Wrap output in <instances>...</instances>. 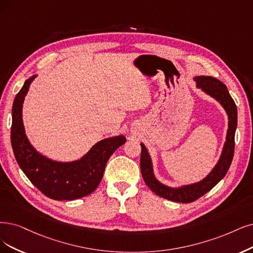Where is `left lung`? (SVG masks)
Here are the masks:
<instances>
[{"instance_id":"1","label":"left lung","mask_w":253,"mask_h":253,"mask_svg":"<svg viewBox=\"0 0 253 253\" xmlns=\"http://www.w3.org/2000/svg\"><path fill=\"white\" fill-rule=\"evenodd\" d=\"M194 80L198 88H201L205 93H208L209 96L216 99L220 103L222 107L225 109L228 117L226 141L224 143L218 163L210 174L198 182L182 185L179 188L168 186L156 179L153 172L151 156L145 145L141 143V171L144 181L149 186V189L160 197L181 203H190L197 200L201 196L211 191L226 175L232 162L233 152H235V134L238 125V110L236 103L230 97L225 84L211 76H197L194 78Z\"/></svg>"}]
</instances>
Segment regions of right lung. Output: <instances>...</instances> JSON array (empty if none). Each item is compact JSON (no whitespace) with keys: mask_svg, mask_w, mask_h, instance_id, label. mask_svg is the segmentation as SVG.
I'll use <instances>...</instances> for the list:
<instances>
[{"mask_svg":"<svg viewBox=\"0 0 253 253\" xmlns=\"http://www.w3.org/2000/svg\"><path fill=\"white\" fill-rule=\"evenodd\" d=\"M36 76L25 81L13 102L11 145L15 160L28 179L46 197L54 200L82 198L98 188L107 161L126 143V137L118 135L102 139L74 162L53 161L36 151L26 135L22 115L25 97Z\"/></svg>","mask_w":253,"mask_h":253,"instance_id":"right-lung-1","label":"right lung"}]
</instances>
